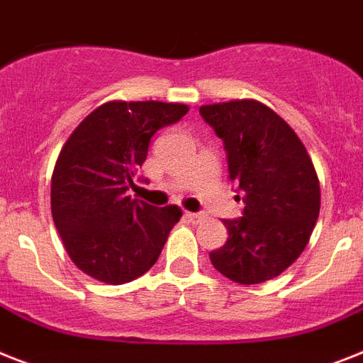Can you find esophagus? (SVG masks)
<instances>
[{
    "mask_svg": "<svg viewBox=\"0 0 363 363\" xmlns=\"http://www.w3.org/2000/svg\"><path fill=\"white\" fill-rule=\"evenodd\" d=\"M184 217L187 218V220H191V223H199L200 218H202V215H200V213H193V211H185Z\"/></svg>",
    "mask_w": 363,
    "mask_h": 363,
    "instance_id": "obj_1",
    "label": "esophagus"
}]
</instances>
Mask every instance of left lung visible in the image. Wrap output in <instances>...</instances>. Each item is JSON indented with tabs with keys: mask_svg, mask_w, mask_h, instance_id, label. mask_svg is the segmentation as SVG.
Masks as SVG:
<instances>
[{
	"mask_svg": "<svg viewBox=\"0 0 363 363\" xmlns=\"http://www.w3.org/2000/svg\"><path fill=\"white\" fill-rule=\"evenodd\" d=\"M200 115L223 139L230 179L245 202L242 217L223 220L228 239L209 259L242 286L271 280L301 256L315 228V167L291 125L262 101L211 104Z\"/></svg>",
	"mask_w": 363,
	"mask_h": 363,
	"instance_id": "left-lung-1",
	"label": "left lung"
}]
</instances>
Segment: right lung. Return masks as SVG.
I'll use <instances>...</instances> for the list:
<instances>
[{
	"mask_svg": "<svg viewBox=\"0 0 363 363\" xmlns=\"http://www.w3.org/2000/svg\"><path fill=\"white\" fill-rule=\"evenodd\" d=\"M185 104L107 101L72 131L52 174V217L68 256L81 271L118 286L157 262L178 206L155 208L131 199L150 139L178 122Z\"/></svg>",
	"mask_w": 363,
	"mask_h": 363,
	"instance_id": "add662e5",
	"label": "right lung"
}]
</instances>
